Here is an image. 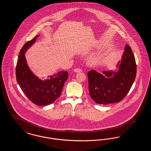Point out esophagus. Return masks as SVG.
<instances>
[{"instance_id": "obj_1", "label": "esophagus", "mask_w": 151, "mask_h": 151, "mask_svg": "<svg viewBox=\"0 0 151 151\" xmlns=\"http://www.w3.org/2000/svg\"><path fill=\"white\" fill-rule=\"evenodd\" d=\"M73 71H74V72H82L83 71V70L82 69H81V68H75L74 70H73Z\"/></svg>"}]
</instances>
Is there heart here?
Listing matches in <instances>:
<instances>
[{
	"label": "heart",
	"mask_w": 151,
	"mask_h": 151,
	"mask_svg": "<svg viewBox=\"0 0 151 151\" xmlns=\"http://www.w3.org/2000/svg\"><path fill=\"white\" fill-rule=\"evenodd\" d=\"M92 61H93V62H95V61H96V59H93V60H92Z\"/></svg>",
	"instance_id": "heart-1"
}]
</instances>
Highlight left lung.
I'll return each instance as SVG.
<instances>
[{"instance_id": "obj_1", "label": "left lung", "mask_w": 151, "mask_h": 151, "mask_svg": "<svg viewBox=\"0 0 151 151\" xmlns=\"http://www.w3.org/2000/svg\"><path fill=\"white\" fill-rule=\"evenodd\" d=\"M117 67V72L104 71L101 74L91 70L88 72L89 94L96 103L107 105L119 102L129 93L137 74L135 59L129 45H126Z\"/></svg>"}]
</instances>
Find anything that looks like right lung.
I'll return each mask as SVG.
<instances>
[{
    "instance_id": "obj_1",
    "label": "right lung",
    "mask_w": 151,
    "mask_h": 151,
    "mask_svg": "<svg viewBox=\"0 0 151 151\" xmlns=\"http://www.w3.org/2000/svg\"><path fill=\"white\" fill-rule=\"evenodd\" d=\"M36 36L24 44L20 51L16 68V76L22 91L33 103L38 106H45L54 102L60 96L65 81L68 78V72L60 71L49 79L42 80L35 76L29 69L25 53L36 42Z\"/></svg>"
}]
</instances>
